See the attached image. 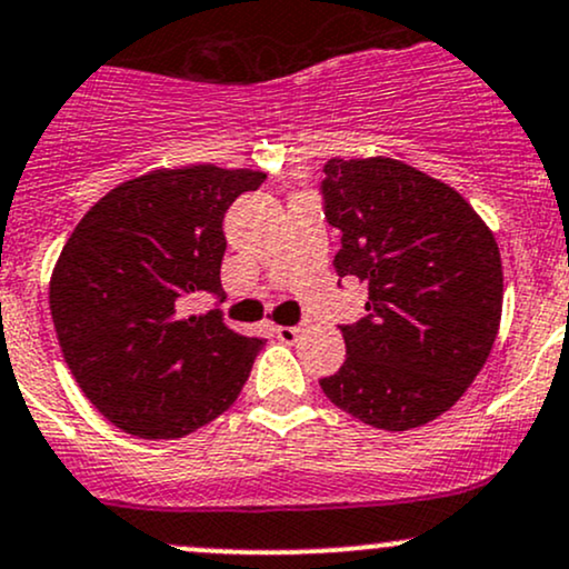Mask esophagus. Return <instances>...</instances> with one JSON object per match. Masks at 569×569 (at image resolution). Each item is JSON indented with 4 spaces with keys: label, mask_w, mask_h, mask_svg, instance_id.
Segmentation results:
<instances>
[{
    "label": "esophagus",
    "mask_w": 569,
    "mask_h": 569,
    "mask_svg": "<svg viewBox=\"0 0 569 569\" xmlns=\"http://www.w3.org/2000/svg\"><path fill=\"white\" fill-rule=\"evenodd\" d=\"M299 332H302V329H299V327H274V337H278L280 342H286V346L297 342L299 340Z\"/></svg>",
    "instance_id": "1"
}]
</instances>
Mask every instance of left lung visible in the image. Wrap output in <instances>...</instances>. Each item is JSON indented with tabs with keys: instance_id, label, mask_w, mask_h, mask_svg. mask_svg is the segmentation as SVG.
I'll list each match as a JSON object with an SVG mask.
<instances>
[{
	"instance_id": "left-lung-1",
	"label": "left lung",
	"mask_w": 569,
	"mask_h": 569,
	"mask_svg": "<svg viewBox=\"0 0 569 569\" xmlns=\"http://www.w3.org/2000/svg\"><path fill=\"white\" fill-rule=\"evenodd\" d=\"M340 278L367 286V316L340 327L346 361L318 380L340 410L408 432L459 402L502 318V259L457 189L389 156L323 164Z\"/></svg>"
}]
</instances>
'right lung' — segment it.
I'll list each match as a JSON object with an SVG mask.
<instances>
[{
	"mask_svg": "<svg viewBox=\"0 0 569 569\" xmlns=\"http://www.w3.org/2000/svg\"><path fill=\"white\" fill-rule=\"evenodd\" d=\"M264 178L161 167L110 189L67 237L48 289L56 337L112 427L178 440L240 397L264 340L229 329L218 310L186 316V302L223 291V213Z\"/></svg>",
	"mask_w": 569,
	"mask_h": 569,
	"instance_id": "add662e5",
	"label": "right lung"
}]
</instances>
